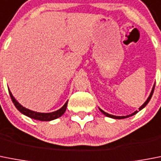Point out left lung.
<instances>
[{
  "label": "left lung",
  "mask_w": 161,
  "mask_h": 161,
  "mask_svg": "<svg viewBox=\"0 0 161 161\" xmlns=\"http://www.w3.org/2000/svg\"><path fill=\"white\" fill-rule=\"evenodd\" d=\"M155 85H156V83H154V85H153V87H152V92H151V93H150L149 97H148V98H147V101H146L145 102H144V103H143V105H142V106H140V108H139V109H138V110H136V111H134V112H133V113H132V114H129V115H126V116H116V115H113V114H108V113H106V112H105V111H104V110H101V108H99L100 111H101V113H102V114H105V115H106V116H107V117H109V118L115 119H122L129 118V117H130V116H133V115H134V114H137V112H139V111H140V110H142L143 108L145 107V106H147V104H148V102H149V101H150V100H151V98H152V94H153V92H154V88H155Z\"/></svg>",
  "instance_id": "obj_1"
}]
</instances>
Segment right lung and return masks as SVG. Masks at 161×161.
Segmentation results:
<instances>
[{"mask_svg": "<svg viewBox=\"0 0 161 161\" xmlns=\"http://www.w3.org/2000/svg\"><path fill=\"white\" fill-rule=\"evenodd\" d=\"M9 92L14 106L17 108V110H18L20 113H22L23 114L28 116L29 118L33 119L40 120V121H51V120H54L55 119L60 118V116L63 115L64 112H65L66 108H67V105H68V101H67L64 106H62L60 109H59V110H55V111L51 112V113H40V112L33 111V110H29V109H27V108L24 107L21 104L19 103L18 101H17V100L14 97V96L12 95L11 92L9 91Z\"/></svg>", "mask_w": 161, "mask_h": 161, "instance_id": "add662e5", "label": "right lung"}]
</instances>
